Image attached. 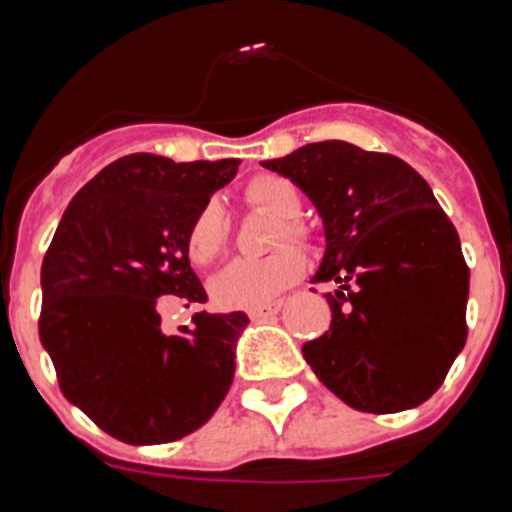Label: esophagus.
<instances>
[{
  "instance_id": "obj_1",
  "label": "esophagus",
  "mask_w": 512,
  "mask_h": 512,
  "mask_svg": "<svg viewBox=\"0 0 512 512\" xmlns=\"http://www.w3.org/2000/svg\"><path fill=\"white\" fill-rule=\"evenodd\" d=\"M282 310V302H266V305H259V307H251L248 310V318L251 320H264V318H271V315H277V312Z\"/></svg>"
}]
</instances>
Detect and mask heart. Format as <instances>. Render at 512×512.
<instances>
[{
  "label": "heart",
  "mask_w": 512,
  "mask_h": 512,
  "mask_svg": "<svg viewBox=\"0 0 512 512\" xmlns=\"http://www.w3.org/2000/svg\"><path fill=\"white\" fill-rule=\"evenodd\" d=\"M243 205L251 210L266 212L277 217V225L271 228L269 246L277 248L261 259H235L225 266L210 284L212 300L225 310H243V307H259L282 295L289 284H295L305 271V256L295 246H305L310 241L305 223H302V194L279 174H256L248 179L241 192ZM230 243V225L223 207L217 202H205L187 225L184 248L192 264L207 266L220 259Z\"/></svg>",
  "instance_id": "1"
}]
</instances>
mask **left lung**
<instances>
[{"instance_id": "left-lung-1", "label": "left lung", "mask_w": 512, "mask_h": 512, "mask_svg": "<svg viewBox=\"0 0 512 512\" xmlns=\"http://www.w3.org/2000/svg\"><path fill=\"white\" fill-rule=\"evenodd\" d=\"M318 207L330 328L302 346L320 382L361 413L425 402L467 343L469 266L459 233L402 158L323 140L264 161Z\"/></svg>"}]
</instances>
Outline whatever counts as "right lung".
<instances>
[{
  "mask_svg": "<svg viewBox=\"0 0 512 512\" xmlns=\"http://www.w3.org/2000/svg\"><path fill=\"white\" fill-rule=\"evenodd\" d=\"M238 164L117 158L76 192L45 251L40 343L63 397L117 441H179L228 395L246 312H194L166 336L158 307L207 300L184 235Z\"/></svg>",
  "mask_w": 512,
  "mask_h": 512,
  "instance_id": "add662e5",
  "label": "right lung"
}]
</instances>
